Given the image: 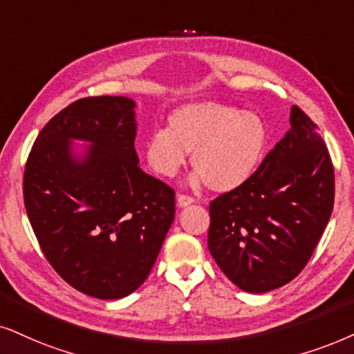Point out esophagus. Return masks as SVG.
Returning <instances> with one entry per match:
<instances>
[{
    "label": "esophagus",
    "instance_id": "obj_1",
    "mask_svg": "<svg viewBox=\"0 0 354 354\" xmlns=\"http://www.w3.org/2000/svg\"><path fill=\"white\" fill-rule=\"evenodd\" d=\"M192 203H196V201L194 198H191V196L178 194V205H180V207H187V205H191Z\"/></svg>",
    "mask_w": 354,
    "mask_h": 354
}]
</instances>
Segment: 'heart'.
<instances>
[{
	"label": "heart",
	"instance_id": "b5f03b06",
	"mask_svg": "<svg viewBox=\"0 0 354 354\" xmlns=\"http://www.w3.org/2000/svg\"><path fill=\"white\" fill-rule=\"evenodd\" d=\"M268 133L254 113L205 101L186 104L168 115L167 129L155 131L145 142L151 171L176 176L192 151V183H207L212 191L239 189L257 171L265 155Z\"/></svg>",
	"mask_w": 354,
	"mask_h": 354
}]
</instances>
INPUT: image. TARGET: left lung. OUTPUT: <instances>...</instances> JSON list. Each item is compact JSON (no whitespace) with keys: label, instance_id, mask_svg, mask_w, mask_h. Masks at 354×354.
Returning <instances> with one entry per match:
<instances>
[{"label":"left lung","instance_id":"8db88e82","mask_svg":"<svg viewBox=\"0 0 354 354\" xmlns=\"http://www.w3.org/2000/svg\"><path fill=\"white\" fill-rule=\"evenodd\" d=\"M289 120L290 129L253 176L209 205V252L247 292H268L292 281L333 210V163L317 124L297 106Z\"/></svg>","mask_w":354,"mask_h":354}]
</instances>
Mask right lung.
Segmentation results:
<instances>
[{
  "label": "right lung",
  "mask_w": 354,
  "mask_h": 354,
  "mask_svg": "<svg viewBox=\"0 0 354 354\" xmlns=\"http://www.w3.org/2000/svg\"><path fill=\"white\" fill-rule=\"evenodd\" d=\"M136 102L93 96L48 120L24 169V205L53 270L96 299H120L150 274L174 221V191L144 173ZM71 140L89 141L75 157Z\"/></svg>",
  "instance_id": "1"
}]
</instances>
